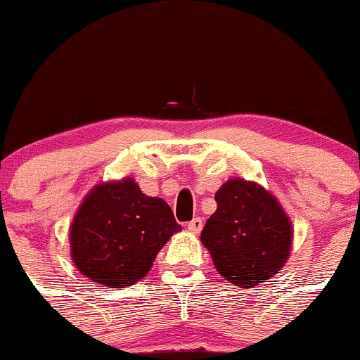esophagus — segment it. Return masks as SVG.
Listing matches in <instances>:
<instances>
[{
    "label": "esophagus",
    "mask_w": 360,
    "mask_h": 360,
    "mask_svg": "<svg viewBox=\"0 0 360 360\" xmlns=\"http://www.w3.org/2000/svg\"><path fill=\"white\" fill-rule=\"evenodd\" d=\"M203 227V221L202 218H195V219H191L189 224H187V231L193 232V234H198L200 231H202Z\"/></svg>",
    "instance_id": "esophagus-1"
}]
</instances>
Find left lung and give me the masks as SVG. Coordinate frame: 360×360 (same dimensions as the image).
Returning a JSON list of instances; mask_svg holds the SVG:
<instances>
[{
    "instance_id": "obj_1",
    "label": "left lung",
    "mask_w": 360,
    "mask_h": 360,
    "mask_svg": "<svg viewBox=\"0 0 360 360\" xmlns=\"http://www.w3.org/2000/svg\"><path fill=\"white\" fill-rule=\"evenodd\" d=\"M214 214L202 231L219 276L234 287L252 288L274 278L288 262L294 227L270 191L231 178L216 193Z\"/></svg>"
}]
</instances>
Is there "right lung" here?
<instances>
[{
  "label": "right lung",
  "mask_w": 360,
  "mask_h": 360,
  "mask_svg": "<svg viewBox=\"0 0 360 360\" xmlns=\"http://www.w3.org/2000/svg\"><path fill=\"white\" fill-rule=\"evenodd\" d=\"M182 231L162 198L144 195L131 176L101 182L70 225V254L82 276L110 288L141 281L160 249Z\"/></svg>",
  "instance_id": "add662e5"
}]
</instances>
